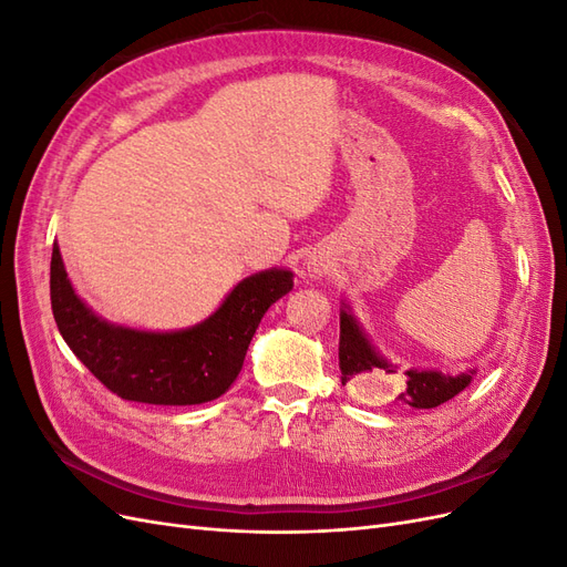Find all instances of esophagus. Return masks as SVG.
Returning <instances> with one entry per match:
<instances>
[{
	"mask_svg": "<svg viewBox=\"0 0 567 567\" xmlns=\"http://www.w3.org/2000/svg\"><path fill=\"white\" fill-rule=\"evenodd\" d=\"M307 269H310L312 274H323V269H326V265L323 262H319V260H312L310 265H307Z\"/></svg>",
	"mask_w": 567,
	"mask_h": 567,
	"instance_id": "esophagus-1",
	"label": "esophagus"
}]
</instances>
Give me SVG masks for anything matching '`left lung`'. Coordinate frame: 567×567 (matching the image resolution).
I'll return each instance as SVG.
<instances>
[{
	"instance_id": "1",
	"label": "left lung",
	"mask_w": 567,
	"mask_h": 567,
	"mask_svg": "<svg viewBox=\"0 0 567 567\" xmlns=\"http://www.w3.org/2000/svg\"><path fill=\"white\" fill-rule=\"evenodd\" d=\"M340 381L346 383H383L394 373V369L383 357L375 354L369 338L359 329L352 315L340 312V348H338ZM473 373V371H471ZM471 373L442 375L440 371H406L400 400L416 409H433L442 402H450L454 394L471 383Z\"/></svg>"
}]
</instances>
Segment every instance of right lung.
Returning <instances> with one entry per match:
<instances>
[{
	"label": "right lung",
	"instance_id": "right-lung-1",
	"mask_svg": "<svg viewBox=\"0 0 567 567\" xmlns=\"http://www.w3.org/2000/svg\"><path fill=\"white\" fill-rule=\"evenodd\" d=\"M293 288V274L267 269L238 284L219 310L194 329L146 333L99 319L68 281L51 250V312L80 362L117 398L144 404H203L219 398L244 367L265 312Z\"/></svg>",
	"mask_w": 567,
	"mask_h": 567
}]
</instances>
